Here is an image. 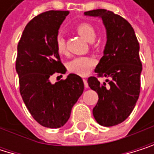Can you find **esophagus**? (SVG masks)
I'll return each mask as SVG.
<instances>
[{"instance_id":"esophagus-1","label":"esophagus","mask_w":154,"mask_h":154,"mask_svg":"<svg viewBox=\"0 0 154 154\" xmlns=\"http://www.w3.org/2000/svg\"><path fill=\"white\" fill-rule=\"evenodd\" d=\"M83 83H84V87L85 88H88V82H87V80L86 79H83Z\"/></svg>"}]
</instances>
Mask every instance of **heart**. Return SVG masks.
<instances>
[{
    "mask_svg": "<svg viewBox=\"0 0 154 154\" xmlns=\"http://www.w3.org/2000/svg\"><path fill=\"white\" fill-rule=\"evenodd\" d=\"M75 30L82 37H83L85 40L89 42H92L95 39L96 31L94 27L89 23L83 22V23H78L75 26ZM55 47L58 53L60 54L66 53L67 51L66 42L63 35L59 34L56 37ZM94 65H95V61L92 58H91V57L80 56V57H75V58H73L67 63V69L72 73H74L80 76H85L91 71Z\"/></svg>",
    "mask_w": 154,
    "mask_h": 154,
    "instance_id": "1",
    "label": "heart"
}]
</instances>
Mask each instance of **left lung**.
<instances>
[{"instance_id": "left-lung-1", "label": "left lung", "mask_w": 154, "mask_h": 154, "mask_svg": "<svg viewBox=\"0 0 154 154\" xmlns=\"http://www.w3.org/2000/svg\"><path fill=\"white\" fill-rule=\"evenodd\" d=\"M85 15L101 17L106 28L107 42L103 56L94 72L97 77H111L109 86L97 77L88 78L90 88L98 93V103L92 110L99 124L110 127L125 121L139 98L141 88L140 45L131 25L122 16L104 9L92 10Z\"/></svg>"}]
</instances>
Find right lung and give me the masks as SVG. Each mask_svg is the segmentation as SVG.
<instances>
[{
    "instance_id": "1",
    "label": "right lung",
    "mask_w": 154,
    "mask_h": 154,
    "mask_svg": "<svg viewBox=\"0 0 154 154\" xmlns=\"http://www.w3.org/2000/svg\"><path fill=\"white\" fill-rule=\"evenodd\" d=\"M68 14V11H48L35 16L17 47L15 67L20 93L33 119L47 128H60L67 122L84 89L82 78L74 73L54 84L50 82L52 74L66 72L55 40Z\"/></svg>"
}]
</instances>
